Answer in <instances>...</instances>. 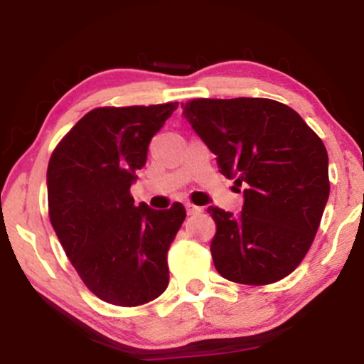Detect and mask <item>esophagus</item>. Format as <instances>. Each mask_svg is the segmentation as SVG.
Listing matches in <instances>:
<instances>
[{
    "label": "esophagus",
    "mask_w": 364,
    "mask_h": 364,
    "mask_svg": "<svg viewBox=\"0 0 364 364\" xmlns=\"http://www.w3.org/2000/svg\"><path fill=\"white\" fill-rule=\"evenodd\" d=\"M186 208H187V213H188V215H196V213H200V212H203V208H202V207L193 205V203H186Z\"/></svg>",
    "instance_id": "obj_1"
}]
</instances>
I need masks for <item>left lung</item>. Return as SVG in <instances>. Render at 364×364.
I'll return each instance as SVG.
<instances>
[{
  "instance_id": "obj_1",
  "label": "left lung",
  "mask_w": 364,
  "mask_h": 364,
  "mask_svg": "<svg viewBox=\"0 0 364 364\" xmlns=\"http://www.w3.org/2000/svg\"><path fill=\"white\" fill-rule=\"evenodd\" d=\"M182 107L220 172L243 186L242 213L207 208L217 225V272L243 285L290 275L310 250L330 196L321 139L272 99H193Z\"/></svg>"
}]
</instances>
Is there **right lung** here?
<instances>
[{
    "label": "right lung",
    "instance_id": "add662e5",
    "mask_svg": "<svg viewBox=\"0 0 364 364\" xmlns=\"http://www.w3.org/2000/svg\"><path fill=\"white\" fill-rule=\"evenodd\" d=\"M177 107L92 109L49 159V220L84 285L111 305H144L168 285L167 252L186 208L134 205L131 186L149 142Z\"/></svg>",
    "mask_w": 364,
    "mask_h": 364
}]
</instances>
